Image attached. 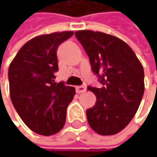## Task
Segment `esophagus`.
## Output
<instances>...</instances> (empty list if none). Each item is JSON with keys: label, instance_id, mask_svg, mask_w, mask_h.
Returning a JSON list of instances; mask_svg holds the SVG:
<instances>
[{"label": "esophagus", "instance_id": "1", "mask_svg": "<svg viewBox=\"0 0 157 157\" xmlns=\"http://www.w3.org/2000/svg\"><path fill=\"white\" fill-rule=\"evenodd\" d=\"M86 92V87L83 86H76V93L77 94H82Z\"/></svg>", "mask_w": 157, "mask_h": 157}]
</instances>
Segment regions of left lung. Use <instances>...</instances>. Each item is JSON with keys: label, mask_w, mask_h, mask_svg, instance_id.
<instances>
[{"label": "left lung", "mask_w": 157, "mask_h": 157, "mask_svg": "<svg viewBox=\"0 0 157 157\" xmlns=\"http://www.w3.org/2000/svg\"><path fill=\"white\" fill-rule=\"evenodd\" d=\"M75 36L103 85L88 86L97 99L95 105L86 110L88 123L101 136L118 134L141 104L145 87L142 64L128 44L114 36L93 30H78Z\"/></svg>", "instance_id": "left-lung-1"}]
</instances>
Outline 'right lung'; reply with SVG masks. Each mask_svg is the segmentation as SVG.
I'll use <instances>...</instances> for the list:
<instances>
[{
	"instance_id": "right-lung-1",
	"label": "right lung",
	"mask_w": 157,
	"mask_h": 157,
	"mask_svg": "<svg viewBox=\"0 0 157 157\" xmlns=\"http://www.w3.org/2000/svg\"><path fill=\"white\" fill-rule=\"evenodd\" d=\"M73 31L41 35L21 47L9 64L10 99L22 121L33 132L52 136L63 128L75 88L55 82L57 50Z\"/></svg>"
}]
</instances>
